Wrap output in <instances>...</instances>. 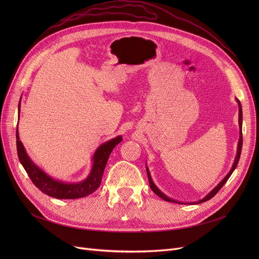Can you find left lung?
Returning a JSON list of instances; mask_svg holds the SVG:
<instances>
[{"label": "left lung", "mask_w": 259, "mask_h": 259, "mask_svg": "<svg viewBox=\"0 0 259 259\" xmlns=\"http://www.w3.org/2000/svg\"><path fill=\"white\" fill-rule=\"evenodd\" d=\"M236 101H237V103H238V107H239V114H238V124H239V141H238V145H237V153H236V157H235V160H234V162H233V166H232V168H231V170H230V172L226 175V178L219 184L217 185L212 191L207 195V196H205L203 197L202 199H200V200H198V201H196V202H194V203H201V202H203V201H207V200H209V199H211L217 192L220 191V190L222 189V187L226 184V182L229 180V178L231 176V174L233 173V171L235 170V168H236V166H237V164H238V161H239V157H240V153H241V148H242V131H241V128H242V110H241V104H240V102H239V100H237L236 99ZM146 170H147V175H148V180H149V185H150V188H151V190L152 191L157 195V196H159L160 198H162L164 200H166V201H170V202H176V203H181V202H179L178 200H174V199H172V198H169L167 195H165L164 193H162L160 190L155 186V184L152 182V179H151V175H150V172H149V169H148V167H146ZM183 203V202H182Z\"/></svg>", "instance_id": "1"}]
</instances>
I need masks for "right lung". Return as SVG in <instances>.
Returning <instances> with one entry per match:
<instances>
[{"label": "right lung", "instance_id": "right-lung-1", "mask_svg": "<svg viewBox=\"0 0 259 259\" xmlns=\"http://www.w3.org/2000/svg\"><path fill=\"white\" fill-rule=\"evenodd\" d=\"M20 109L21 105L19 104V116ZM121 140V137H116L113 140L102 144L93 154V165L87 179L76 184H67L50 178L42 169H39L35 164H33L28 154L25 151L22 142L20 141L17 127L18 156L25 171L28 174L34 186L38 188L43 193L47 194L48 196L61 199H75L88 196L93 193L102 183L103 173L109 156H110L114 147L118 145Z\"/></svg>", "mask_w": 259, "mask_h": 259}]
</instances>
